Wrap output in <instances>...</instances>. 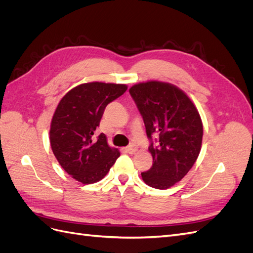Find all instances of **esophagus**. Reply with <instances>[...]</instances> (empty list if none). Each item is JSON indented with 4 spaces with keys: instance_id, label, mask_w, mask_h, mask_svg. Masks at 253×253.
<instances>
[{
    "instance_id": "1",
    "label": "esophagus",
    "mask_w": 253,
    "mask_h": 253,
    "mask_svg": "<svg viewBox=\"0 0 253 253\" xmlns=\"http://www.w3.org/2000/svg\"><path fill=\"white\" fill-rule=\"evenodd\" d=\"M126 151L127 152V153H129V154H134V153L137 151V147H136V144H134V143H129L127 147L126 148Z\"/></svg>"
}]
</instances>
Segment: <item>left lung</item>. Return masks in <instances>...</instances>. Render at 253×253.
Listing matches in <instances>:
<instances>
[{
    "label": "left lung",
    "instance_id": "1",
    "mask_svg": "<svg viewBox=\"0 0 253 253\" xmlns=\"http://www.w3.org/2000/svg\"><path fill=\"white\" fill-rule=\"evenodd\" d=\"M150 140L153 165L143 181L165 190L178 182L200 155L203 124L196 108L182 90L170 83L150 81L129 88ZM158 137L152 139V136Z\"/></svg>",
    "mask_w": 253,
    "mask_h": 253
}]
</instances>
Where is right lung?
<instances>
[{
    "instance_id": "add662e5",
    "label": "right lung",
    "mask_w": 253,
    "mask_h": 253,
    "mask_svg": "<svg viewBox=\"0 0 253 253\" xmlns=\"http://www.w3.org/2000/svg\"><path fill=\"white\" fill-rule=\"evenodd\" d=\"M125 84L84 83L61 99L50 126V145L61 167L82 183L102 179L120 153L112 149L103 133L95 131L106 105L126 90Z\"/></svg>"
}]
</instances>
